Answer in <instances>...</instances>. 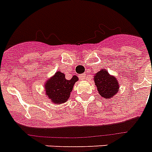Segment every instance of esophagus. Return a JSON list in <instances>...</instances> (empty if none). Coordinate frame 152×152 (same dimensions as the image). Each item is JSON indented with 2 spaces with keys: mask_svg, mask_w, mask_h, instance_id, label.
<instances>
[{
  "mask_svg": "<svg viewBox=\"0 0 152 152\" xmlns=\"http://www.w3.org/2000/svg\"><path fill=\"white\" fill-rule=\"evenodd\" d=\"M86 77H87L86 74H83V75H81V76H80V80H85V79H86Z\"/></svg>",
  "mask_w": 152,
  "mask_h": 152,
  "instance_id": "1",
  "label": "esophagus"
}]
</instances>
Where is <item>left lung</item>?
I'll list each match as a JSON object with an SVG mask.
<instances>
[{
	"label": "left lung",
	"mask_w": 152,
	"mask_h": 152,
	"mask_svg": "<svg viewBox=\"0 0 152 152\" xmlns=\"http://www.w3.org/2000/svg\"><path fill=\"white\" fill-rule=\"evenodd\" d=\"M95 82L99 95L105 99H112L119 91V81L115 76L110 75L105 69H102L94 75Z\"/></svg>",
	"instance_id": "left-lung-1"
}]
</instances>
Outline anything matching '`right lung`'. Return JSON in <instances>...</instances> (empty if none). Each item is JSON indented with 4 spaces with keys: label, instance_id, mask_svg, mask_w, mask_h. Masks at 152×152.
Listing matches in <instances>:
<instances>
[{
    "label": "right lung",
    "instance_id": "1",
    "mask_svg": "<svg viewBox=\"0 0 152 152\" xmlns=\"http://www.w3.org/2000/svg\"><path fill=\"white\" fill-rule=\"evenodd\" d=\"M76 81H78V77L76 76H73L72 79L67 80L64 73L60 71L56 72L55 75L45 81V94L53 104L65 103L70 97Z\"/></svg>",
    "mask_w": 152,
    "mask_h": 152
}]
</instances>
